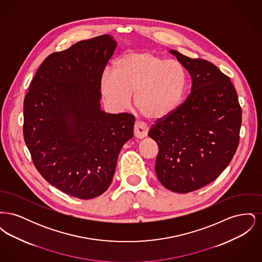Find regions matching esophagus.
Instances as JSON below:
<instances>
[{"label": "esophagus", "mask_w": 262, "mask_h": 262, "mask_svg": "<svg viewBox=\"0 0 262 262\" xmlns=\"http://www.w3.org/2000/svg\"><path fill=\"white\" fill-rule=\"evenodd\" d=\"M148 126L141 122H136L135 124V137L137 138H144L147 136Z\"/></svg>", "instance_id": "34e87169"}]
</instances>
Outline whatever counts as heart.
<instances>
[{"label":"heart","instance_id":"1","mask_svg":"<svg viewBox=\"0 0 262 262\" xmlns=\"http://www.w3.org/2000/svg\"><path fill=\"white\" fill-rule=\"evenodd\" d=\"M186 88L184 66L150 52L126 53L115 62L114 72L105 71L101 78V92L112 108H126L134 93L137 110L151 120L174 112Z\"/></svg>","mask_w":262,"mask_h":262}]
</instances>
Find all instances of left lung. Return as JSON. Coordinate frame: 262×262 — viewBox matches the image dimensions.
<instances>
[{"label":"left lung","mask_w":262,"mask_h":262,"mask_svg":"<svg viewBox=\"0 0 262 262\" xmlns=\"http://www.w3.org/2000/svg\"><path fill=\"white\" fill-rule=\"evenodd\" d=\"M191 76V92L148 136L159 147L155 172L164 187L187 193L210 184L233 159L242 109L229 76L212 62L170 50Z\"/></svg>","instance_id":"left-lung-1"}]
</instances>
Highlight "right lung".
<instances>
[{
    "instance_id": "add662e5",
    "label": "right lung",
    "mask_w": 262,
    "mask_h": 262,
    "mask_svg": "<svg viewBox=\"0 0 262 262\" xmlns=\"http://www.w3.org/2000/svg\"><path fill=\"white\" fill-rule=\"evenodd\" d=\"M117 42L109 35L49 55L24 102V137L38 172L62 192L91 200L112 183L135 117L101 110V78Z\"/></svg>"
}]
</instances>
